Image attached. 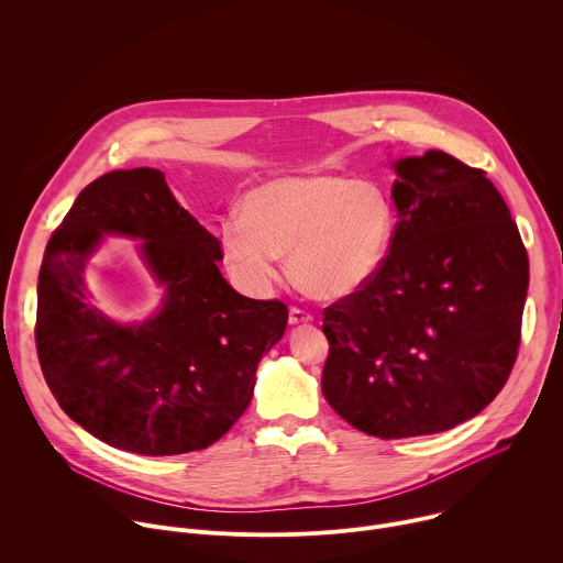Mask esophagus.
<instances>
[{
    "label": "esophagus",
    "mask_w": 563,
    "mask_h": 563,
    "mask_svg": "<svg viewBox=\"0 0 563 563\" xmlns=\"http://www.w3.org/2000/svg\"><path fill=\"white\" fill-rule=\"evenodd\" d=\"M311 320H313V316L309 311H305L300 307L289 309V325H307V323H311Z\"/></svg>",
    "instance_id": "34e87169"
}]
</instances>
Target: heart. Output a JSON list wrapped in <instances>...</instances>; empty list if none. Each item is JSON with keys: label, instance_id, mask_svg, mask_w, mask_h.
<instances>
[{"label": "heart", "instance_id": "obj_1", "mask_svg": "<svg viewBox=\"0 0 563 563\" xmlns=\"http://www.w3.org/2000/svg\"><path fill=\"white\" fill-rule=\"evenodd\" d=\"M218 235L224 265L245 287H267L287 254L289 276L307 296L339 300L380 269L394 209L369 180L302 172L250 189L240 218H224Z\"/></svg>", "mask_w": 563, "mask_h": 563}]
</instances>
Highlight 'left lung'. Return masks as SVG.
<instances>
[{
    "label": "left lung",
    "instance_id": "1",
    "mask_svg": "<svg viewBox=\"0 0 563 563\" xmlns=\"http://www.w3.org/2000/svg\"><path fill=\"white\" fill-rule=\"evenodd\" d=\"M394 172L389 254L323 311V394L378 439L443 432L484 410L517 361L528 294L526 247L486 172L443 151Z\"/></svg>",
    "mask_w": 563,
    "mask_h": 563
}]
</instances>
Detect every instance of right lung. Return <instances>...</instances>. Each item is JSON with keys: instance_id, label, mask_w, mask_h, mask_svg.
I'll return each mask as SVG.
<instances>
[{"instance_id": "right-lung-1", "label": "right lung", "mask_w": 563, "mask_h": 563, "mask_svg": "<svg viewBox=\"0 0 563 563\" xmlns=\"http://www.w3.org/2000/svg\"><path fill=\"white\" fill-rule=\"evenodd\" d=\"M104 234L141 240L164 289L146 321L120 324L90 302L84 269ZM218 261V238L178 205L163 172H111L75 198L44 252L35 345L77 426L118 450L174 456L209 448L243 417L289 313L238 294Z\"/></svg>"}]
</instances>
